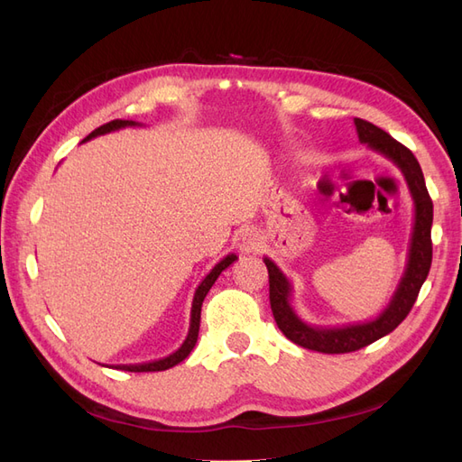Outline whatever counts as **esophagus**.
I'll return each instance as SVG.
<instances>
[{"label":"esophagus","instance_id":"obj_1","mask_svg":"<svg viewBox=\"0 0 462 462\" xmlns=\"http://www.w3.org/2000/svg\"><path fill=\"white\" fill-rule=\"evenodd\" d=\"M235 246L241 250L243 254H253L262 246V236L254 229H241L235 233Z\"/></svg>","mask_w":462,"mask_h":462}]
</instances>
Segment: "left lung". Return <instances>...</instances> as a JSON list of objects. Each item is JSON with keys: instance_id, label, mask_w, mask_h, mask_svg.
I'll use <instances>...</instances> for the list:
<instances>
[{"instance_id": "8db88e82", "label": "left lung", "mask_w": 462, "mask_h": 462, "mask_svg": "<svg viewBox=\"0 0 462 462\" xmlns=\"http://www.w3.org/2000/svg\"><path fill=\"white\" fill-rule=\"evenodd\" d=\"M355 127L358 133V141L362 144L380 152L382 156H385L399 167L414 200V223L411 233L407 268H404L399 287L393 292V299L385 306V310L374 319L365 321V324L341 328H318L306 324L291 304L292 287L287 275L277 268L273 260H270L268 256L263 258L265 268H268L270 273V304L277 328L292 343L326 355L358 351V348L368 346L370 343L382 339L383 335L393 331L411 312L431 265L433 204L426 189L420 163H418L414 153L407 146L397 143L393 136L387 134L380 127H375V125L356 117Z\"/></svg>"}]
</instances>
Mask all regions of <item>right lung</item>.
Returning a JSON list of instances; mask_svg holds the SVG:
<instances>
[{"instance_id":"add662e5","label":"right lung","mask_w":462,"mask_h":462,"mask_svg":"<svg viewBox=\"0 0 462 462\" xmlns=\"http://www.w3.org/2000/svg\"><path fill=\"white\" fill-rule=\"evenodd\" d=\"M136 121H125V119H116V121H109L106 125H102V127H97L96 131H92L85 141L87 143L90 141V138H96L100 134H107L111 131H119V129H125V127H136ZM236 260L235 254H227L223 260H219L212 272H209L204 279L202 283L199 285L197 292H194V299H192V310H190V328H189V335L185 343L180 345L175 353H171L170 356H163L160 360H152V362H143V365H117L116 368L117 370H125V372H162V370H167V368H173L175 365H179V362H183L190 351L194 348V345H197V339H199V329H200V310H202V302L208 295V291L212 289V285L216 283V279L219 277V273L229 268V265Z\"/></svg>"}]
</instances>
